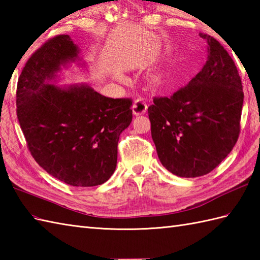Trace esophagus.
I'll list each match as a JSON object with an SVG mask.
<instances>
[{
  "label": "esophagus",
  "instance_id": "34e87169",
  "mask_svg": "<svg viewBox=\"0 0 260 260\" xmlns=\"http://www.w3.org/2000/svg\"><path fill=\"white\" fill-rule=\"evenodd\" d=\"M147 110V103L144 98L136 99L133 105V114L135 116H140L145 114Z\"/></svg>",
  "mask_w": 260,
  "mask_h": 260
}]
</instances>
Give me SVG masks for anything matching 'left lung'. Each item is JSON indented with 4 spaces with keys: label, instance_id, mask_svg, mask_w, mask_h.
<instances>
[{
    "label": "left lung",
    "instance_id": "8db88e82",
    "mask_svg": "<svg viewBox=\"0 0 260 260\" xmlns=\"http://www.w3.org/2000/svg\"><path fill=\"white\" fill-rule=\"evenodd\" d=\"M200 73L171 97L148 107L151 133L163 167L181 178L211 172L233 151L240 132L244 92L234 60L214 38Z\"/></svg>",
    "mask_w": 260,
    "mask_h": 260
}]
</instances>
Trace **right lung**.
<instances>
[{
    "instance_id": "obj_1",
    "label": "right lung",
    "mask_w": 260,
    "mask_h": 260,
    "mask_svg": "<svg viewBox=\"0 0 260 260\" xmlns=\"http://www.w3.org/2000/svg\"><path fill=\"white\" fill-rule=\"evenodd\" d=\"M74 62L85 66L68 35L38 49L20 75L16 115L43 170L69 185L95 186L116 169L119 135L133 118L132 101L105 97L88 84L54 85Z\"/></svg>"
}]
</instances>
